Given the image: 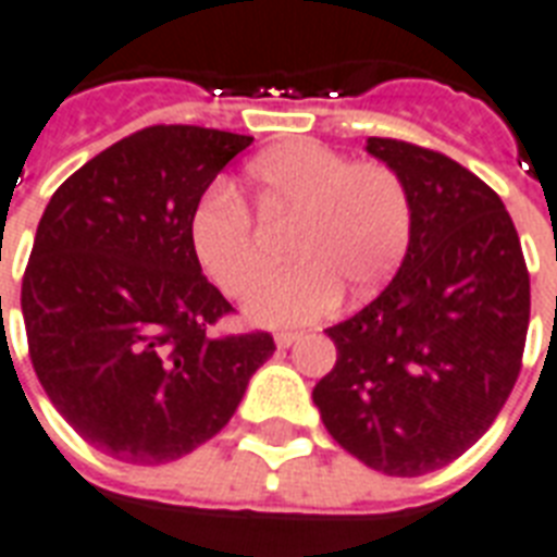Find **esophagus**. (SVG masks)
I'll return each mask as SVG.
<instances>
[{
  "instance_id": "1",
  "label": "esophagus",
  "mask_w": 557,
  "mask_h": 557,
  "mask_svg": "<svg viewBox=\"0 0 557 557\" xmlns=\"http://www.w3.org/2000/svg\"><path fill=\"white\" fill-rule=\"evenodd\" d=\"M295 342H300V333H277V335H274V345H277L280 350H286V347H292Z\"/></svg>"
}]
</instances>
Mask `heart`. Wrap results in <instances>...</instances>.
Here are the masks:
<instances>
[{
  "label": "heart",
  "mask_w": 557,
  "mask_h": 557,
  "mask_svg": "<svg viewBox=\"0 0 557 557\" xmlns=\"http://www.w3.org/2000/svg\"><path fill=\"white\" fill-rule=\"evenodd\" d=\"M262 219H286V269L262 283L245 315L262 326H300L326 315L347 292H380L406 257L411 198L385 163H350L321 143H283L245 169ZM193 250L224 295L245 297L265 271L257 227L231 186H212L193 215Z\"/></svg>",
  "instance_id": "b5f03b06"
}]
</instances>
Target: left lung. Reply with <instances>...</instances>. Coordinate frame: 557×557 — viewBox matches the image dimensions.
Returning <instances> with one entry per match:
<instances>
[{
    "label": "left lung",
    "instance_id": "1",
    "mask_svg": "<svg viewBox=\"0 0 557 557\" xmlns=\"http://www.w3.org/2000/svg\"><path fill=\"white\" fill-rule=\"evenodd\" d=\"M364 151L409 189V248L368 307L326 330L338 359L312 400L350 456L423 476L473 447L515 388L529 271L505 203L465 165L400 139Z\"/></svg>",
    "mask_w": 557,
    "mask_h": 557
}]
</instances>
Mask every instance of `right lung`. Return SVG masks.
<instances>
[{"instance_id": "1", "label": "right lung", "mask_w": 557, "mask_h": 557, "mask_svg": "<svg viewBox=\"0 0 557 557\" xmlns=\"http://www.w3.org/2000/svg\"><path fill=\"white\" fill-rule=\"evenodd\" d=\"M253 137L154 125L66 177L42 212L23 277L42 392L81 438L127 465L210 441L271 354L269 333L212 338L231 312L201 274L193 215Z\"/></svg>"}]
</instances>
